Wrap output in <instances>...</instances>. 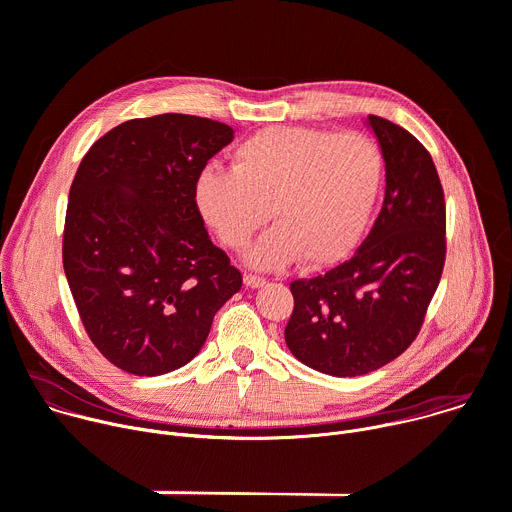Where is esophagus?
<instances>
[{
  "label": "esophagus",
  "mask_w": 512,
  "mask_h": 512,
  "mask_svg": "<svg viewBox=\"0 0 512 512\" xmlns=\"http://www.w3.org/2000/svg\"><path fill=\"white\" fill-rule=\"evenodd\" d=\"M243 281H245V285H247V287H251V289L263 287V285L267 283V281H265V277H259V275H253V273H245Z\"/></svg>",
  "instance_id": "esophagus-1"
}]
</instances>
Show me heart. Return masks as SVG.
<instances>
[{"label":"heart","instance_id":"b5f03b06","mask_svg":"<svg viewBox=\"0 0 512 512\" xmlns=\"http://www.w3.org/2000/svg\"><path fill=\"white\" fill-rule=\"evenodd\" d=\"M385 176L379 145L362 133L265 127L243 139L233 168L206 166L196 204L231 249H241L271 218L247 253L271 269L300 257L306 265L342 259L362 237Z\"/></svg>","mask_w":512,"mask_h":512}]
</instances>
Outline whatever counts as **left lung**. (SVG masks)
Here are the masks:
<instances>
[{"label": "left lung", "instance_id": "left-lung-1", "mask_svg": "<svg viewBox=\"0 0 512 512\" xmlns=\"http://www.w3.org/2000/svg\"><path fill=\"white\" fill-rule=\"evenodd\" d=\"M367 125L385 160L377 221L348 261L289 285L287 348L332 377L373 373L411 346L446 261L444 188L429 152L383 117Z\"/></svg>", "mask_w": 512, "mask_h": 512}]
</instances>
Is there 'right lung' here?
Listing matches in <instances>:
<instances>
[{
	"instance_id": "1",
	"label": "right lung",
	"mask_w": 512,
	"mask_h": 512,
	"mask_svg": "<svg viewBox=\"0 0 512 512\" xmlns=\"http://www.w3.org/2000/svg\"><path fill=\"white\" fill-rule=\"evenodd\" d=\"M231 141L233 127L206 117L131 119L91 145L72 180L64 273L91 342L125 373L184 367L243 285L212 245L194 192Z\"/></svg>"
}]
</instances>
